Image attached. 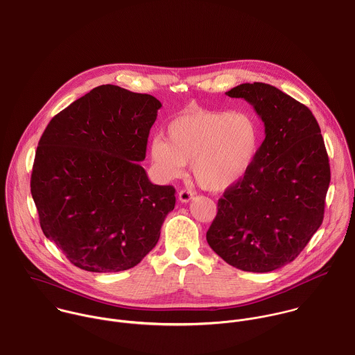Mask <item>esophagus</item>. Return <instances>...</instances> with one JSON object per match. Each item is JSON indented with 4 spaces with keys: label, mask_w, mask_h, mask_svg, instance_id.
Instances as JSON below:
<instances>
[{
    "label": "esophagus",
    "mask_w": 355,
    "mask_h": 355,
    "mask_svg": "<svg viewBox=\"0 0 355 355\" xmlns=\"http://www.w3.org/2000/svg\"><path fill=\"white\" fill-rule=\"evenodd\" d=\"M193 193L191 191H189V190H180L179 191V201L180 202H189V201H191L193 200Z\"/></svg>",
    "instance_id": "1"
}]
</instances>
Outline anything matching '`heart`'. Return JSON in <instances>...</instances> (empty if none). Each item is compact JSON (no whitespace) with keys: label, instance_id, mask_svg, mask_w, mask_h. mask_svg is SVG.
<instances>
[{"label":"heart","instance_id":"b5f03b06","mask_svg":"<svg viewBox=\"0 0 355 355\" xmlns=\"http://www.w3.org/2000/svg\"><path fill=\"white\" fill-rule=\"evenodd\" d=\"M259 126L248 112L191 108L166 126V139L154 136L150 157L165 180H175L191 162V171L207 190L223 191L239 183L259 150Z\"/></svg>","mask_w":355,"mask_h":355}]
</instances>
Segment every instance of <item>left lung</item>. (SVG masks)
<instances>
[{
    "label": "left lung",
    "instance_id": "left-lung-1",
    "mask_svg": "<svg viewBox=\"0 0 355 355\" xmlns=\"http://www.w3.org/2000/svg\"><path fill=\"white\" fill-rule=\"evenodd\" d=\"M252 105L265 126L247 175L218 201L209 247L245 272H270L297 258L323 220L330 166L312 112L266 83L226 93Z\"/></svg>",
    "mask_w": 355,
    "mask_h": 355
}]
</instances>
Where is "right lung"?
I'll use <instances>...</instances> for the list:
<instances>
[{
	"instance_id": "1",
	"label": "right lung",
	"mask_w": 355,
	"mask_h": 355,
	"mask_svg": "<svg viewBox=\"0 0 355 355\" xmlns=\"http://www.w3.org/2000/svg\"><path fill=\"white\" fill-rule=\"evenodd\" d=\"M161 107L150 94L103 85L46 128L31 190L43 233L75 266L126 270L158 243L175 189L151 183L139 162Z\"/></svg>"
}]
</instances>
